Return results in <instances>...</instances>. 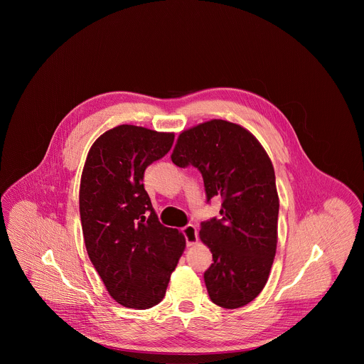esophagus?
I'll use <instances>...</instances> for the list:
<instances>
[{"instance_id": "34e87169", "label": "esophagus", "mask_w": 364, "mask_h": 364, "mask_svg": "<svg viewBox=\"0 0 364 364\" xmlns=\"http://www.w3.org/2000/svg\"><path fill=\"white\" fill-rule=\"evenodd\" d=\"M181 233L184 235L186 237V243L187 246H193L194 243H197L198 237H197V229L193 226V225H187L181 229Z\"/></svg>"}]
</instances>
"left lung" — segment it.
<instances>
[{
  "label": "left lung",
  "mask_w": 364,
  "mask_h": 364,
  "mask_svg": "<svg viewBox=\"0 0 364 364\" xmlns=\"http://www.w3.org/2000/svg\"><path fill=\"white\" fill-rule=\"evenodd\" d=\"M171 160L201 173L207 203L222 198L220 216L200 229L213 255L204 272L210 299L228 309L249 304L264 289L277 252L279 198L271 159L243 127L212 119L183 131Z\"/></svg>",
  "instance_id": "left-lung-1"
}]
</instances>
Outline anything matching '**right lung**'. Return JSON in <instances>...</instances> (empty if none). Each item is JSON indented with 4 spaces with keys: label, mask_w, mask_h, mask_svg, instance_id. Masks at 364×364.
Returning <instances> with one entry per match:
<instances>
[{
    "label": "right lung",
    "mask_w": 364,
    "mask_h": 364,
    "mask_svg": "<svg viewBox=\"0 0 364 364\" xmlns=\"http://www.w3.org/2000/svg\"><path fill=\"white\" fill-rule=\"evenodd\" d=\"M173 132L119 125L90 146L82 171L79 210L90 262L124 306L161 302L186 247L184 236L160 223L144 188L145 168L163 159Z\"/></svg>",
    "instance_id": "obj_1"
}]
</instances>
